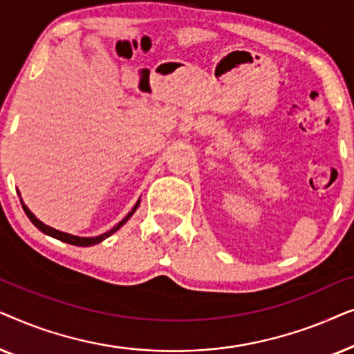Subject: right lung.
<instances>
[{"label": "right lung", "mask_w": 354, "mask_h": 354, "mask_svg": "<svg viewBox=\"0 0 354 354\" xmlns=\"http://www.w3.org/2000/svg\"><path fill=\"white\" fill-rule=\"evenodd\" d=\"M22 203V201H21ZM138 205H140V200L137 201V205L133 206V209L129 212L127 216L124 217L122 221L119 222L118 225L115 227H113V229H111L109 232H106V234H103V235H98V236H91V239H86V236H75V235H71V234H64V232H59V230H56V229H53V227H50V225H46V224H43L41 221H38L35 216L32 214L30 211H28V207L24 205L22 203V207H24V211H26V214H27V217L28 219L32 221V224L37 227L38 230H41L43 234H46V235H50V236H53V239H57V240H61V241H66V243H71V245H75V246H91V245H96V243H100V241H103L104 239H108V236H111L114 234L115 230H119L120 227H122L125 222H127L129 219H130V216L133 214L135 211H137V207H138Z\"/></svg>", "instance_id": "obj_1"}]
</instances>
